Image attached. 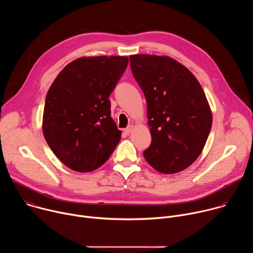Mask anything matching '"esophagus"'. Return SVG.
I'll list each match as a JSON object with an SVG mask.
<instances>
[{"label":"esophagus","mask_w":253,"mask_h":253,"mask_svg":"<svg viewBox=\"0 0 253 253\" xmlns=\"http://www.w3.org/2000/svg\"><path fill=\"white\" fill-rule=\"evenodd\" d=\"M133 129H134V127H133L132 125H129L127 128L124 129V132H125L126 134H130V133L133 131Z\"/></svg>","instance_id":"obj_1"}]
</instances>
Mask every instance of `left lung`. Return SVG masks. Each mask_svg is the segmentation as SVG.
I'll use <instances>...</instances> for the list:
<instances>
[{
	"label": "left lung",
	"mask_w": 253,
	"mask_h": 253,
	"mask_svg": "<svg viewBox=\"0 0 253 253\" xmlns=\"http://www.w3.org/2000/svg\"><path fill=\"white\" fill-rule=\"evenodd\" d=\"M130 66L147 102L152 140L144 157L163 174L186 169L201 154L212 125L200 83L168 56L131 55Z\"/></svg>",
	"instance_id": "1"
}]
</instances>
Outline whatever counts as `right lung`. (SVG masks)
<instances>
[{"instance_id": "add662e5", "label": "right lung", "mask_w": 253, "mask_h": 253, "mask_svg": "<svg viewBox=\"0 0 253 253\" xmlns=\"http://www.w3.org/2000/svg\"><path fill=\"white\" fill-rule=\"evenodd\" d=\"M126 56L80 57L69 63L46 97L42 130L68 168L91 172L110 157L121 139L109 95L128 65Z\"/></svg>"}]
</instances>
